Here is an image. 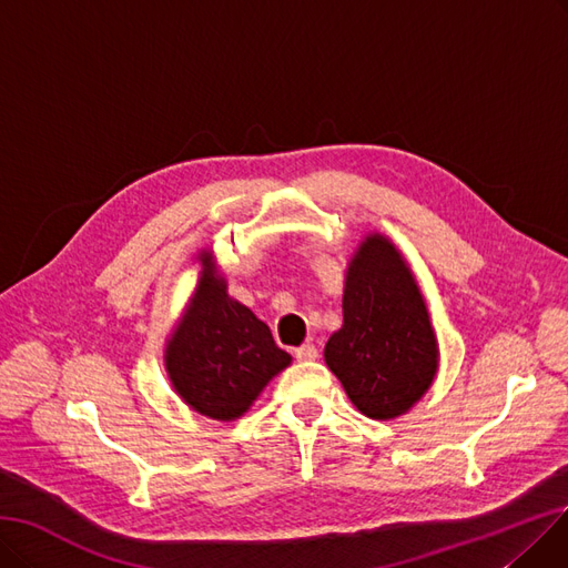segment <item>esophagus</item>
Listing matches in <instances>:
<instances>
[{
  "label": "esophagus",
  "mask_w": 568,
  "mask_h": 568,
  "mask_svg": "<svg viewBox=\"0 0 568 568\" xmlns=\"http://www.w3.org/2000/svg\"><path fill=\"white\" fill-rule=\"evenodd\" d=\"M316 356H320V349H316V347L310 345V343L296 349V358H298V361H314Z\"/></svg>",
  "instance_id": "1"
}]
</instances>
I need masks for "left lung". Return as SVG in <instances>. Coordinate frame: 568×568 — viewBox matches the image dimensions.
<instances>
[{
  "instance_id": "left-lung-1",
  "label": "left lung",
  "mask_w": 568,
  "mask_h": 568,
  "mask_svg": "<svg viewBox=\"0 0 568 568\" xmlns=\"http://www.w3.org/2000/svg\"><path fill=\"white\" fill-rule=\"evenodd\" d=\"M438 339L413 270L379 233L347 265L343 328L324 349L356 410L371 419L405 415L438 373Z\"/></svg>"
}]
</instances>
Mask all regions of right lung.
I'll return each instance as SVG.
<instances>
[{"label": "right lung", "instance_id": "add662e5", "mask_svg": "<svg viewBox=\"0 0 568 568\" xmlns=\"http://www.w3.org/2000/svg\"><path fill=\"white\" fill-rule=\"evenodd\" d=\"M193 298L165 345V371L174 392L195 413L219 422L242 417L291 354L246 305L229 296L212 252H200Z\"/></svg>", "mask_w": 568, "mask_h": 568}]
</instances>
